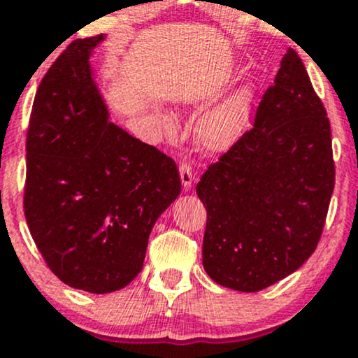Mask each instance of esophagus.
<instances>
[{"mask_svg": "<svg viewBox=\"0 0 358 358\" xmlns=\"http://www.w3.org/2000/svg\"><path fill=\"white\" fill-rule=\"evenodd\" d=\"M180 178H182V185L185 190H190L193 180H195V175H193L192 166L188 163H182L180 165Z\"/></svg>", "mask_w": 358, "mask_h": 358, "instance_id": "obj_1", "label": "esophagus"}]
</instances>
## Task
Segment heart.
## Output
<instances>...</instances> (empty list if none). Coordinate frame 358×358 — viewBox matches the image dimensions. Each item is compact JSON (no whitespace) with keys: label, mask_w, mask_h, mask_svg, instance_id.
<instances>
[{"label":"heart","mask_w":358,"mask_h":358,"mask_svg":"<svg viewBox=\"0 0 358 358\" xmlns=\"http://www.w3.org/2000/svg\"><path fill=\"white\" fill-rule=\"evenodd\" d=\"M254 90L250 85H242L224 101L208 109L196 124V138L208 151H227L242 138L248 129L252 113ZM156 122L166 133L175 131V119L166 110L156 113Z\"/></svg>","instance_id":"1"}]
</instances>
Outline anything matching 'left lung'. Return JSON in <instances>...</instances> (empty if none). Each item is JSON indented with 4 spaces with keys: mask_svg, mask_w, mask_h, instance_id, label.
I'll return each instance as SVG.
<instances>
[{
    "mask_svg": "<svg viewBox=\"0 0 358 358\" xmlns=\"http://www.w3.org/2000/svg\"><path fill=\"white\" fill-rule=\"evenodd\" d=\"M334 187L330 121L287 48L252 129L196 185L207 208L203 269L244 293L289 276L318 245Z\"/></svg>",
    "mask_w": 358,
    "mask_h": 358,
    "instance_id": "1",
    "label": "left lung"
}]
</instances>
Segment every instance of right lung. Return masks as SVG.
I'll use <instances>...</instances> for the list:
<instances>
[{
	"label": "right lung",
	"mask_w": 358,
	"mask_h": 358,
	"mask_svg": "<svg viewBox=\"0 0 358 358\" xmlns=\"http://www.w3.org/2000/svg\"><path fill=\"white\" fill-rule=\"evenodd\" d=\"M76 40L40 84L27 134L24 217L52 273L106 294L143 268L158 217L182 190L175 162L109 121L90 55Z\"/></svg>",
	"instance_id": "right-lung-1"
}]
</instances>
